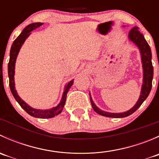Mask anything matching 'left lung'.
<instances>
[{
	"label": "left lung",
	"instance_id": "8db88e82",
	"mask_svg": "<svg viewBox=\"0 0 159 159\" xmlns=\"http://www.w3.org/2000/svg\"><path fill=\"white\" fill-rule=\"evenodd\" d=\"M129 37V39L139 47L141 51L142 66H143L144 70V78L142 92H141L140 97H139V99L136 105L131 109L128 111L123 112V113H109V112L103 111L99 109L94 105L91 98V103L94 111L97 112L99 115L108 117V118H125V117H127L134 113L142 105L144 101L147 98L149 93H150L151 89H152V78H153V66H152V51H151L150 47L147 43L146 40L144 38L143 34L139 31L137 27H134V28L130 30Z\"/></svg>",
	"mask_w": 159,
	"mask_h": 159
}]
</instances>
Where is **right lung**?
I'll return each mask as SVG.
<instances>
[{
    "label": "right lung",
    "mask_w": 159,
    "mask_h": 159,
    "mask_svg": "<svg viewBox=\"0 0 159 159\" xmlns=\"http://www.w3.org/2000/svg\"><path fill=\"white\" fill-rule=\"evenodd\" d=\"M43 25V23H33L30 24V25H28L25 29L23 30V31L21 32L20 35L14 40V41L13 42L12 46H11V51H10V60H9L8 63V76H9V85H10V89L12 93L13 96L15 98V100L18 102L19 105H20L22 108L28 114H29L31 116L35 117V118H53V117L56 116V115H59V114L61 112V111L63 110L64 106H65V101H66L67 98V94H68L69 89L71 87V85L73 84L74 80L70 81V82H68V84H67L66 87L65 89V91L63 93V96H62V99L61 101L60 104L57 105V107H54V108H51L49 110H38L34 109V108H30L29 105H27L23 100H21L20 97L17 95V91L15 90V87H14V66H15V61L16 58H17V54H18L19 51H20V47L22 46L23 43L25 42V41L26 40V38L29 36L30 32L31 30H33L35 28H38V27L41 26Z\"/></svg>",
    "instance_id": "right-lung-1"
}]
</instances>
